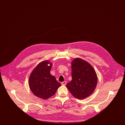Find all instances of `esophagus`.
Masks as SVG:
<instances>
[{"instance_id": "34e87169", "label": "esophagus", "mask_w": 125, "mask_h": 125, "mask_svg": "<svg viewBox=\"0 0 125 125\" xmlns=\"http://www.w3.org/2000/svg\"><path fill=\"white\" fill-rule=\"evenodd\" d=\"M61 84L62 85H65L66 84V82L65 81V82H62V83H61Z\"/></svg>"}]
</instances>
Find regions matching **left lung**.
Masks as SVG:
<instances>
[{"label":"left lung","instance_id":"obj_1","mask_svg":"<svg viewBox=\"0 0 125 125\" xmlns=\"http://www.w3.org/2000/svg\"><path fill=\"white\" fill-rule=\"evenodd\" d=\"M71 67L72 79L66 86L73 96L83 99L95 89L97 83L96 72L92 65L81 58L72 60Z\"/></svg>","mask_w":125,"mask_h":125}]
</instances>
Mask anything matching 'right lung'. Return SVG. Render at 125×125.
<instances>
[{"label": "right lung", "instance_id": "add662e5", "mask_svg": "<svg viewBox=\"0 0 125 125\" xmlns=\"http://www.w3.org/2000/svg\"><path fill=\"white\" fill-rule=\"evenodd\" d=\"M52 65L48 60L42 61L33 69L29 78V84L32 92L44 100L54 95L61 86L55 76L50 73Z\"/></svg>", "mask_w": 125, "mask_h": 125}]
</instances>
